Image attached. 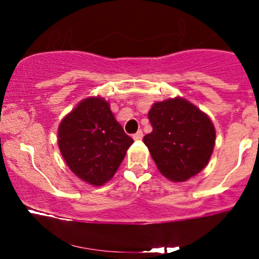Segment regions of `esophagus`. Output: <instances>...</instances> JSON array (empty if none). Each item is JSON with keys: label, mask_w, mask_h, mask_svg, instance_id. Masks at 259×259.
Masks as SVG:
<instances>
[{"label": "esophagus", "mask_w": 259, "mask_h": 259, "mask_svg": "<svg viewBox=\"0 0 259 259\" xmlns=\"http://www.w3.org/2000/svg\"><path fill=\"white\" fill-rule=\"evenodd\" d=\"M143 138V132L142 130H139V132L138 133H135L134 135H133V139L134 140H140Z\"/></svg>", "instance_id": "1"}]
</instances>
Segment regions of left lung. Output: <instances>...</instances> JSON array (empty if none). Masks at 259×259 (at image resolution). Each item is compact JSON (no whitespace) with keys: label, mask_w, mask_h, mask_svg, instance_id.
<instances>
[{"label":"left lung","mask_w":259,"mask_h":259,"mask_svg":"<svg viewBox=\"0 0 259 259\" xmlns=\"http://www.w3.org/2000/svg\"><path fill=\"white\" fill-rule=\"evenodd\" d=\"M153 132L143 139L156 168L171 182H187L208 165L215 127L210 117L187 99L154 103L148 113Z\"/></svg>","instance_id":"1"}]
</instances>
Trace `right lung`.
<instances>
[{"instance_id": "obj_1", "label": "right lung", "mask_w": 259, "mask_h": 259, "mask_svg": "<svg viewBox=\"0 0 259 259\" xmlns=\"http://www.w3.org/2000/svg\"><path fill=\"white\" fill-rule=\"evenodd\" d=\"M133 143L100 96L81 100L57 130L60 153L70 170L95 187L113 178Z\"/></svg>"}]
</instances>
